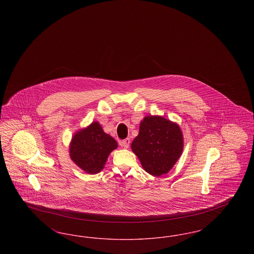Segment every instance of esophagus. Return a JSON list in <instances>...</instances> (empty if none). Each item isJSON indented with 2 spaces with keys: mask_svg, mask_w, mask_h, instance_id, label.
Returning <instances> with one entry per match:
<instances>
[{
  "mask_svg": "<svg viewBox=\"0 0 254 254\" xmlns=\"http://www.w3.org/2000/svg\"><path fill=\"white\" fill-rule=\"evenodd\" d=\"M119 144L121 146H124V147H126V148H127L128 146H129V144H130V139L129 138H127V139H125V140H122L119 142Z\"/></svg>",
  "mask_w": 254,
  "mask_h": 254,
  "instance_id": "34e87169",
  "label": "esophagus"
}]
</instances>
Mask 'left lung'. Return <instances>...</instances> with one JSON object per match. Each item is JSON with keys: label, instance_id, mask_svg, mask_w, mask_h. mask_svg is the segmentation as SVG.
I'll return each mask as SVG.
<instances>
[{"label": "left lung", "instance_id": "obj_1", "mask_svg": "<svg viewBox=\"0 0 254 254\" xmlns=\"http://www.w3.org/2000/svg\"><path fill=\"white\" fill-rule=\"evenodd\" d=\"M183 134L177 124L161 116H146L131 148L142 167L153 176L168 173L181 156Z\"/></svg>", "mask_w": 254, "mask_h": 254}]
</instances>
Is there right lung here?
Listing matches in <instances>:
<instances>
[{
	"label": "right lung",
	"mask_w": 254,
	"mask_h": 254,
	"mask_svg": "<svg viewBox=\"0 0 254 254\" xmlns=\"http://www.w3.org/2000/svg\"><path fill=\"white\" fill-rule=\"evenodd\" d=\"M117 147V142L104 132L99 123L94 122L76 133L70 144V157L85 172L95 174L104 169L109 154Z\"/></svg>",
	"instance_id": "obj_1"
}]
</instances>
